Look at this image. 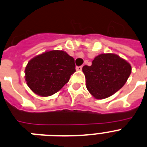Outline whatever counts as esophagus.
Segmentation results:
<instances>
[{
    "instance_id": "esophagus-1",
    "label": "esophagus",
    "mask_w": 147,
    "mask_h": 147,
    "mask_svg": "<svg viewBox=\"0 0 147 147\" xmlns=\"http://www.w3.org/2000/svg\"><path fill=\"white\" fill-rule=\"evenodd\" d=\"M82 68V66H79V67H76V71H81Z\"/></svg>"
}]
</instances>
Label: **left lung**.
Instances as JSON below:
<instances>
[{
	"mask_svg": "<svg viewBox=\"0 0 147 147\" xmlns=\"http://www.w3.org/2000/svg\"><path fill=\"white\" fill-rule=\"evenodd\" d=\"M86 88L95 99L102 100L119 91L127 81L131 67L126 60L115 53L96 56L91 66L82 67Z\"/></svg>",
	"mask_w": 147,
	"mask_h": 147,
	"instance_id": "1",
	"label": "left lung"
}]
</instances>
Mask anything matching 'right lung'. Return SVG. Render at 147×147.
Returning a JSON list of instances; mask_svg holds the SVG:
<instances>
[{
	"instance_id": "1",
	"label": "right lung",
	"mask_w": 147,
	"mask_h": 147,
	"mask_svg": "<svg viewBox=\"0 0 147 147\" xmlns=\"http://www.w3.org/2000/svg\"><path fill=\"white\" fill-rule=\"evenodd\" d=\"M76 71L74 59L63 51H47L28 61L25 80L32 92L49 96L58 92Z\"/></svg>"
}]
</instances>
